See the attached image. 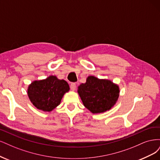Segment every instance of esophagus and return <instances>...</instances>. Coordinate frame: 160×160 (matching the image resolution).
<instances>
[{"label":"esophagus","instance_id":"esophagus-1","mask_svg":"<svg viewBox=\"0 0 160 160\" xmlns=\"http://www.w3.org/2000/svg\"><path fill=\"white\" fill-rule=\"evenodd\" d=\"M76 85L75 83H71L70 84V89L71 90L74 91L76 90Z\"/></svg>","mask_w":160,"mask_h":160}]
</instances>
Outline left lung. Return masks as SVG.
Returning <instances> with one entry per match:
<instances>
[{
  "instance_id": "8db88e82",
  "label": "left lung",
  "mask_w": 160,
  "mask_h": 160,
  "mask_svg": "<svg viewBox=\"0 0 160 160\" xmlns=\"http://www.w3.org/2000/svg\"><path fill=\"white\" fill-rule=\"evenodd\" d=\"M78 93L84 106L93 114L111 109L119 97L118 85L108 80H100L93 76L87 78L86 83L78 88Z\"/></svg>"
}]
</instances>
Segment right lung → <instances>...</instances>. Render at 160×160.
Segmentation results:
<instances>
[{
	"label": "right lung",
	"instance_id": "right-lung-1",
	"mask_svg": "<svg viewBox=\"0 0 160 160\" xmlns=\"http://www.w3.org/2000/svg\"><path fill=\"white\" fill-rule=\"evenodd\" d=\"M69 90L67 82L50 76L45 80L32 82L28 86V96L38 109L50 112L60 104L64 94Z\"/></svg>",
	"mask_w": 160,
	"mask_h": 160
}]
</instances>
